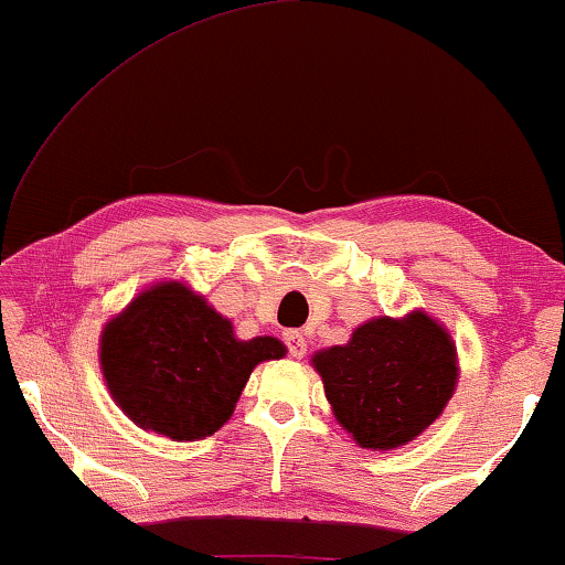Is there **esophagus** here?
<instances>
[{
	"label": "esophagus",
	"mask_w": 565,
	"mask_h": 565,
	"mask_svg": "<svg viewBox=\"0 0 565 565\" xmlns=\"http://www.w3.org/2000/svg\"><path fill=\"white\" fill-rule=\"evenodd\" d=\"M285 344H288L290 358H296V360L306 358L308 342H306V337L300 334V331H285Z\"/></svg>",
	"instance_id": "1"
}]
</instances>
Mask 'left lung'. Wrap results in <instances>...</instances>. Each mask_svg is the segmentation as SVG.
<instances>
[{
	"label": "left lung",
	"instance_id": "1",
	"mask_svg": "<svg viewBox=\"0 0 565 565\" xmlns=\"http://www.w3.org/2000/svg\"><path fill=\"white\" fill-rule=\"evenodd\" d=\"M334 416L362 447L412 443L443 414L458 381L455 344L427 313L373 319L350 344L313 358Z\"/></svg>",
	"mask_w": 565,
	"mask_h": 565
}]
</instances>
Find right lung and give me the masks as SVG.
Masks as SVG:
<instances>
[{"mask_svg": "<svg viewBox=\"0 0 565 565\" xmlns=\"http://www.w3.org/2000/svg\"><path fill=\"white\" fill-rule=\"evenodd\" d=\"M282 342L234 327L182 282L146 290L107 323L99 362L118 406L141 429L205 439L231 419L252 370L280 360Z\"/></svg>", "mask_w": 565, "mask_h": 565, "instance_id": "add662e5", "label": "right lung"}]
</instances>
